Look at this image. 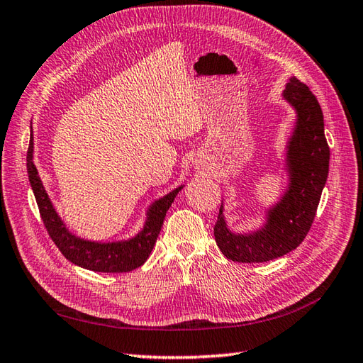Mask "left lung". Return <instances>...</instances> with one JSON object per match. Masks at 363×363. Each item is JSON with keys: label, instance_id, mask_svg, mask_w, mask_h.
<instances>
[{"label": "left lung", "instance_id": "obj_1", "mask_svg": "<svg viewBox=\"0 0 363 363\" xmlns=\"http://www.w3.org/2000/svg\"><path fill=\"white\" fill-rule=\"evenodd\" d=\"M282 99L294 109V123L285 144L286 184L279 201L264 210L263 224L250 232H233L220 203L214 238L228 260L263 263L291 252L306 238L315 219L329 174V145L320 103L298 78H290Z\"/></svg>", "mask_w": 363, "mask_h": 363}]
</instances>
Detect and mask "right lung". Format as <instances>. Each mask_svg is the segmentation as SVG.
<instances>
[{"instance_id": "add662e5", "label": "right lung", "mask_w": 363, "mask_h": 363, "mask_svg": "<svg viewBox=\"0 0 363 363\" xmlns=\"http://www.w3.org/2000/svg\"><path fill=\"white\" fill-rule=\"evenodd\" d=\"M26 167L37 206H39L40 216L51 240L55 241L57 249L69 262L94 272H128L143 266L157 242L169 206L172 205L175 196L184 186V184H180L167 192L166 196L152 202L147 208L144 225L135 236L113 241H94L72 233L51 202L39 171L34 164L33 125L26 155Z\"/></svg>"}]
</instances>
